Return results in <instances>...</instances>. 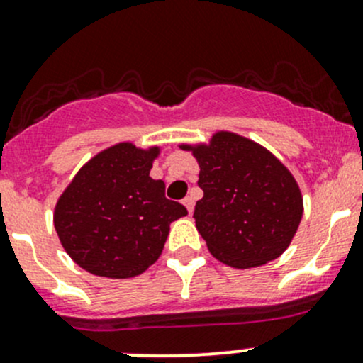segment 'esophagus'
I'll return each instance as SVG.
<instances>
[{
	"label": "esophagus",
	"instance_id": "esophagus-1",
	"mask_svg": "<svg viewBox=\"0 0 363 363\" xmlns=\"http://www.w3.org/2000/svg\"><path fill=\"white\" fill-rule=\"evenodd\" d=\"M182 203L186 205V208H188V212H189V214H191L193 208H195V200H193V196H186L184 202H182Z\"/></svg>",
	"mask_w": 363,
	"mask_h": 363
}]
</instances>
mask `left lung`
Here are the masks:
<instances>
[{"mask_svg": "<svg viewBox=\"0 0 363 363\" xmlns=\"http://www.w3.org/2000/svg\"><path fill=\"white\" fill-rule=\"evenodd\" d=\"M179 147L199 161L203 199L193 218L211 255L233 269L279 258L303 212L291 172L263 145L232 131H216L208 144Z\"/></svg>", "mask_w": 363, "mask_h": 363, "instance_id": "1", "label": "left lung"}]
</instances>
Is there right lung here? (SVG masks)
I'll return each instance as SVG.
<instances>
[{
  "label": "right lung",
  "mask_w": 363,
  "mask_h": 363,
  "mask_svg": "<svg viewBox=\"0 0 363 363\" xmlns=\"http://www.w3.org/2000/svg\"><path fill=\"white\" fill-rule=\"evenodd\" d=\"M158 145L119 142L93 156L54 207V228L69 258L111 279L140 276L160 258L170 223L188 214L149 175Z\"/></svg>",
  "instance_id": "right-lung-1"
}]
</instances>
